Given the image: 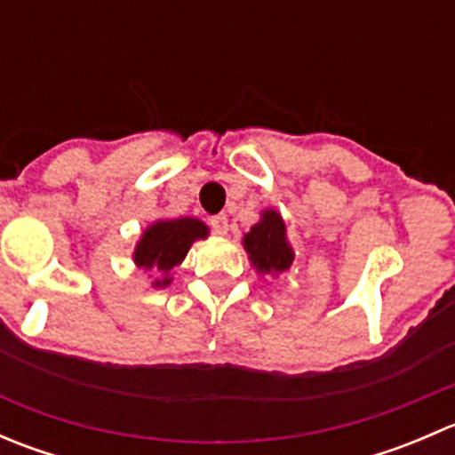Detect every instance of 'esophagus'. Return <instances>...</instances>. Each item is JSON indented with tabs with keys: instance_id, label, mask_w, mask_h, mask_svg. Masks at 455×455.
Here are the masks:
<instances>
[{
	"instance_id": "obj_1",
	"label": "esophagus",
	"mask_w": 455,
	"mask_h": 455,
	"mask_svg": "<svg viewBox=\"0 0 455 455\" xmlns=\"http://www.w3.org/2000/svg\"><path fill=\"white\" fill-rule=\"evenodd\" d=\"M209 227L213 228V231L218 233V235H224V233L228 231V220H227V215L220 213V215H213V218H209Z\"/></svg>"
}]
</instances>
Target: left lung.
<instances>
[{
	"label": "left lung",
	"instance_id": "left-lung-1",
	"mask_svg": "<svg viewBox=\"0 0 455 455\" xmlns=\"http://www.w3.org/2000/svg\"><path fill=\"white\" fill-rule=\"evenodd\" d=\"M244 249L259 273H282L292 264V251L286 244V228L275 211H266L261 222L244 235Z\"/></svg>",
	"mask_w": 455,
	"mask_h": 455
}]
</instances>
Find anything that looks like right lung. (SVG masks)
I'll return each mask as SVG.
<instances>
[{"mask_svg":"<svg viewBox=\"0 0 455 455\" xmlns=\"http://www.w3.org/2000/svg\"><path fill=\"white\" fill-rule=\"evenodd\" d=\"M200 237H206V227L200 220H163L142 233L134 259L142 268H156L158 273L167 275L173 266L185 259L189 246ZM167 283L169 279L164 277L163 282H156V286H167Z\"/></svg>","mask_w":455,"mask_h":455,"instance_id":"obj_1","label":"right lung"}]
</instances>
